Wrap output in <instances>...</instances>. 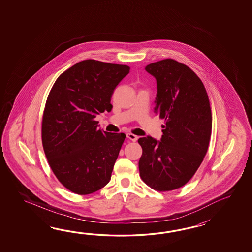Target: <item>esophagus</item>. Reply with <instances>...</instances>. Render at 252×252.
Listing matches in <instances>:
<instances>
[{
	"instance_id": "1",
	"label": "esophagus",
	"mask_w": 252,
	"mask_h": 252,
	"mask_svg": "<svg viewBox=\"0 0 252 252\" xmlns=\"http://www.w3.org/2000/svg\"><path fill=\"white\" fill-rule=\"evenodd\" d=\"M127 138H128V139H130L131 141H136V140L138 139V137L132 133H127Z\"/></svg>"
}]
</instances>
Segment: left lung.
I'll list each match as a JSON object with an SVG mask.
<instances>
[{
  "mask_svg": "<svg viewBox=\"0 0 252 252\" xmlns=\"http://www.w3.org/2000/svg\"><path fill=\"white\" fill-rule=\"evenodd\" d=\"M157 80L154 113L165 119L161 141L139 138V175L149 187L166 192L181 188L197 171L208 150L212 112L203 82L188 65L171 59L148 64Z\"/></svg>",
  "mask_w": 252,
  "mask_h": 252,
  "instance_id": "1",
  "label": "left lung"
}]
</instances>
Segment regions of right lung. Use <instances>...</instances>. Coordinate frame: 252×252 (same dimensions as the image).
<instances>
[{
    "label": "right lung",
    "instance_id": "obj_1",
    "mask_svg": "<svg viewBox=\"0 0 252 252\" xmlns=\"http://www.w3.org/2000/svg\"><path fill=\"white\" fill-rule=\"evenodd\" d=\"M129 69L125 64L83 60L59 75L48 94L43 149L55 176L73 193H94L111 179L126 136L98 129L95 117L112 111L113 91Z\"/></svg>",
    "mask_w": 252,
    "mask_h": 252
}]
</instances>
